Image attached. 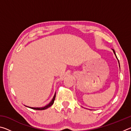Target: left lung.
Masks as SVG:
<instances>
[{"instance_id": "1", "label": "left lung", "mask_w": 131, "mask_h": 131, "mask_svg": "<svg viewBox=\"0 0 131 131\" xmlns=\"http://www.w3.org/2000/svg\"><path fill=\"white\" fill-rule=\"evenodd\" d=\"M113 50V52H114V54H115V55H116V52H115V51H114V50ZM116 58H117V56H116ZM118 62H119V61H118Z\"/></svg>"}]
</instances>
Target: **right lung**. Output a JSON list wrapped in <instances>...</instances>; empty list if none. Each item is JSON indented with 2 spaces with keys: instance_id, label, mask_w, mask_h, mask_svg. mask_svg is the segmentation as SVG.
<instances>
[{
  "instance_id": "1",
  "label": "right lung",
  "mask_w": 131,
  "mask_h": 131,
  "mask_svg": "<svg viewBox=\"0 0 131 131\" xmlns=\"http://www.w3.org/2000/svg\"><path fill=\"white\" fill-rule=\"evenodd\" d=\"M55 95H56V94H55V95L54 97H53V99H52V101H51V102L48 104V105L46 106L45 107H30L31 108H32V109H34V110H45L46 109V108H47L48 107H50L51 106H52L53 105V103H54V100L55 99Z\"/></svg>"
}]
</instances>
